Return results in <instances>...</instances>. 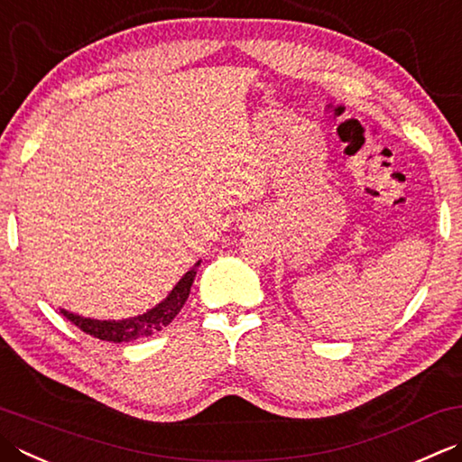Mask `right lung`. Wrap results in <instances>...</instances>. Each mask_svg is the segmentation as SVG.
Instances as JSON below:
<instances>
[{
	"label": "right lung",
	"mask_w": 462,
	"mask_h": 462,
	"mask_svg": "<svg viewBox=\"0 0 462 462\" xmlns=\"http://www.w3.org/2000/svg\"><path fill=\"white\" fill-rule=\"evenodd\" d=\"M196 276V268L188 270L184 278L174 286V291L168 294L166 300H162L156 309L148 310L146 314L135 316V319L128 320H92V319H84V316L71 314L68 310H61V314L66 319L76 324L79 330H84L86 334L99 340H107V342H130L142 337H150V334L162 330L164 327L176 319V314L182 310L184 302L188 300L189 294V286L194 282Z\"/></svg>",
	"instance_id": "add662e5"
}]
</instances>
